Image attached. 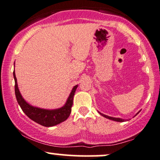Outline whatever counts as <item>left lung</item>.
I'll use <instances>...</instances> for the list:
<instances>
[{"label": "left lung", "mask_w": 160, "mask_h": 160, "mask_svg": "<svg viewBox=\"0 0 160 160\" xmlns=\"http://www.w3.org/2000/svg\"><path fill=\"white\" fill-rule=\"evenodd\" d=\"M99 112V114H101V115L103 116V117H105V118H108V119H109V120H112V121H117V122H123V121H124V120H123V119H121V118H112V117H110V116H107V115H106V114H102V113H100V112Z\"/></svg>", "instance_id": "1"}]
</instances>
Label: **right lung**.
<instances>
[{"label":"right lung","mask_w":160,"mask_h":160,"mask_svg":"<svg viewBox=\"0 0 160 160\" xmlns=\"http://www.w3.org/2000/svg\"><path fill=\"white\" fill-rule=\"evenodd\" d=\"M13 76H14L15 79V93H16L17 102L24 113L30 119L43 127H48L59 124L69 118L72 106L73 97H74L75 92L76 91V88H78V85L73 87L64 106L60 108H57V109L48 110L32 106L29 103L26 102L22 96L21 95L19 90H18L16 74H15V69L13 71Z\"/></svg>","instance_id":"right-lung-1"}]
</instances>
